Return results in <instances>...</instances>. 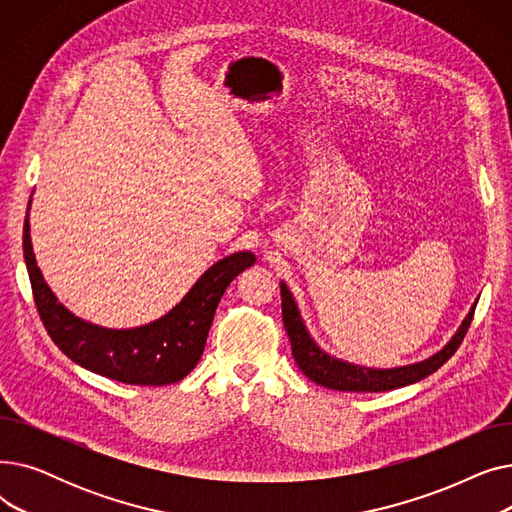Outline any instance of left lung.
<instances>
[{"mask_svg": "<svg viewBox=\"0 0 512 512\" xmlns=\"http://www.w3.org/2000/svg\"><path fill=\"white\" fill-rule=\"evenodd\" d=\"M280 292H282V319H284V328L290 338L294 361H297L299 369L307 375L311 382L324 386V388H330V390H340V392H386V390L415 384V382L427 378V375H432L456 353V348L461 346V342L471 326L473 311L477 305V301L471 305V311L463 319L459 330H456V334L444 344L442 351H438L436 355L427 357L419 363H411V365L375 369V367L348 363V361L328 355L324 348H321L311 338L305 321L301 317L299 305H297V301H294L292 292L288 290V286L284 282H280Z\"/></svg>", "mask_w": 512, "mask_h": 512, "instance_id": "8db88e82", "label": "left lung"}]
</instances>
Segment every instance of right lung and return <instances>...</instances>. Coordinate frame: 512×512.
<instances>
[{
  "label": "right lung",
  "instance_id": "add662e5",
  "mask_svg": "<svg viewBox=\"0 0 512 512\" xmlns=\"http://www.w3.org/2000/svg\"><path fill=\"white\" fill-rule=\"evenodd\" d=\"M22 249L35 305L51 340L76 365L134 386L176 384L195 369L222 294L240 272L255 263V255L249 251L232 253L213 263L166 315L145 326L114 330L76 317L47 286L33 253L29 211Z\"/></svg>",
  "mask_w": 512,
  "mask_h": 512
}]
</instances>
